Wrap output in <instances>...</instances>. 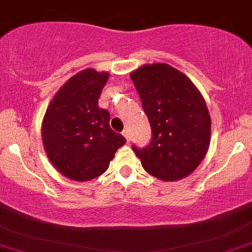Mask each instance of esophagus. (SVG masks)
Segmentation results:
<instances>
[{"label": "esophagus", "instance_id": "1", "mask_svg": "<svg viewBox=\"0 0 252 252\" xmlns=\"http://www.w3.org/2000/svg\"><path fill=\"white\" fill-rule=\"evenodd\" d=\"M122 134H123L124 138L126 139V141H128V142L130 141V134H129V130H128V129H124V130L122 131Z\"/></svg>", "mask_w": 252, "mask_h": 252}]
</instances>
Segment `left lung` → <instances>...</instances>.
I'll return each instance as SVG.
<instances>
[{
	"mask_svg": "<svg viewBox=\"0 0 252 252\" xmlns=\"http://www.w3.org/2000/svg\"><path fill=\"white\" fill-rule=\"evenodd\" d=\"M152 139L134 152L149 174L177 182L191 174L208 151L211 117L199 89L167 63L144 64L131 72Z\"/></svg>",
	"mask_w": 252,
	"mask_h": 252,
	"instance_id": "1",
	"label": "left lung"
}]
</instances>
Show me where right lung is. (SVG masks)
<instances>
[{
	"label": "right lung",
	"instance_id": "right-lung-1",
	"mask_svg": "<svg viewBox=\"0 0 252 252\" xmlns=\"http://www.w3.org/2000/svg\"><path fill=\"white\" fill-rule=\"evenodd\" d=\"M110 73L86 68L61 86L42 119L41 136L56 169L77 182H88L107 171L122 134L110 126V113L98 107V97Z\"/></svg>",
	"mask_w": 252,
	"mask_h": 252
}]
</instances>
